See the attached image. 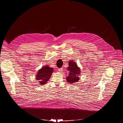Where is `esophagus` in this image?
Instances as JSON below:
<instances>
[{"label": "esophagus", "instance_id": "1", "mask_svg": "<svg viewBox=\"0 0 123 123\" xmlns=\"http://www.w3.org/2000/svg\"><path fill=\"white\" fill-rule=\"evenodd\" d=\"M63 71V68H59V69H58V71L59 72H62V71Z\"/></svg>", "mask_w": 123, "mask_h": 123}]
</instances>
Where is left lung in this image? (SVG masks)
Segmentation results:
<instances>
[{
	"label": "left lung",
	"instance_id": "obj_1",
	"mask_svg": "<svg viewBox=\"0 0 123 123\" xmlns=\"http://www.w3.org/2000/svg\"><path fill=\"white\" fill-rule=\"evenodd\" d=\"M68 70L69 73L68 76L66 77V79L68 83L73 84L79 81V75L80 74V69L77 66V65L75 62L70 60L68 62Z\"/></svg>",
	"mask_w": 123,
	"mask_h": 123
}]
</instances>
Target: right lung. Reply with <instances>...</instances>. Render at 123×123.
Listing matches in <instances>:
<instances>
[{
	"mask_svg": "<svg viewBox=\"0 0 123 123\" xmlns=\"http://www.w3.org/2000/svg\"><path fill=\"white\" fill-rule=\"evenodd\" d=\"M53 72L54 69L52 68H50L48 65L43 66L38 71L37 75H36V79L41 85H43L49 80Z\"/></svg>",
	"mask_w": 123,
	"mask_h": 123,
	"instance_id": "right-lung-1",
	"label": "right lung"
}]
</instances>
